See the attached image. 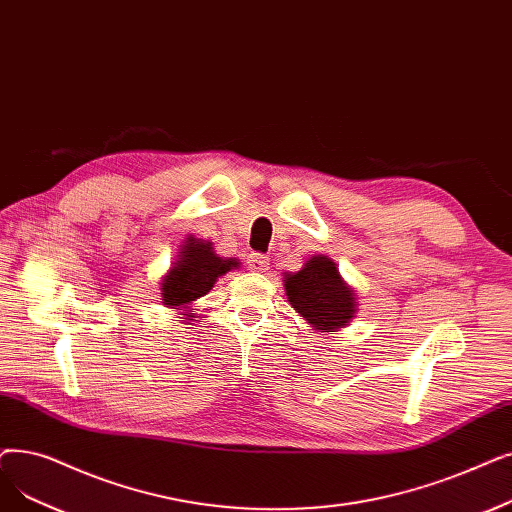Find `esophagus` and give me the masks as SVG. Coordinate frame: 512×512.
Masks as SVG:
<instances>
[{"label": "esophagus", "instance_id": "1", "mask_svg": "<svg viewBox=\"0 0 512 512\" xmlns=\"http://www.w3.org/2000/svg\"><path fill=\"white\" fill-rule=\"evenodd\" d=\"M249 270H253V272L270 270V259L265 255H251L249 257Z\"/></svg>", "mask_w": 512, "mask_h": 512}]
</instances>
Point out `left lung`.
Here are the masks:
<instances>
[{
  "label": "left lung",
  "instance_id": "left-lung-1",
  "mask_svg": "<svg viewBox=\"0 0 512 512\" xmlns=\"http://www.w3.org/2000/svg\"><path fill=\"white\" fill-rule=\"evenodd\" d=\"M282 282L288 303L318 332H339L358 314V295L326 255H311L299 272H286Z\"/></svg>",
  "mask_w": 512,
  "mask_h": 512
}]
</instances>
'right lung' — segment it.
<instances>
[{"instance_id":"obj_1","label":"right lung","mask_w":512,"mask_h":512,"mask_svg":"<svg viewBox=\"0 0 512 512\" xmlns=\"http://www.w3.org/2000/svg\"><path fill=\"white\" fill-rule=\"evenodd\" d=\"M236 268H240L236 257H219L213 251V242L188 236L180 244L171 268L159 282L163 297L161 303L184 316V320H192L196 316L192 314L196 307L194 303L211 293L213 284L221 276Z\"/></svg>"}]
</instances>
